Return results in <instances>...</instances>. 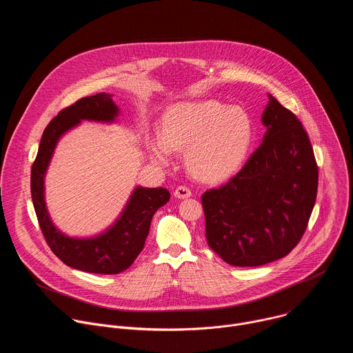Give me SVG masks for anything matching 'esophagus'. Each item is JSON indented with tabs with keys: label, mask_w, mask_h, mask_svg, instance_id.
Here are the masks:
<instances>
[{
	"label": "esophagus",
	"mask_w": 353,
	"mask_h": 353,
	"mask_svg": "<svg viewBox=\"0 0 353 353\" xmlns=\"http://www.w3.org/2000/svg\"><path fill=\"white\" fill-rule=\"evenodd\" d=\"M174 196L176 198H180V199H184V198H188L191 196V190L185 185H179L176 190H174Z\"/></svg>",
	"instance_id": "1"
}]
</instances>
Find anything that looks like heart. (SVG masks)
<instances>
[{"label":"heart","instance_id":"b5f03b06","mask_svg":"<svg viewBox=\"0 0 353 353\" xmlns=\"http://www.w3.org/2000/svg\"><path fill=\"white\" fill-rule=\"evenodd\" d=\"M254 139L250 114L216 100H188L169 106L159 134L146 138L148 154L168 166L173 152L184 149L188 172L201 181L216 183L233 176L245 161Z\"/></svg>","mask_w":353,"mask_h":353}]
</instances>
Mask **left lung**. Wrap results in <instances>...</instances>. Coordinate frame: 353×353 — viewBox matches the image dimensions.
<instances>
[{
	"label": "left lung",
	"mask_w": 353,
	"mask_h": 353,
	"mask_svg": "<svg viewBox=\"0 0 353 353\" xmlns=\"http://www.w3.org/2000/svg\"><path fill=\"white\" fill-rule=\"evenodd\" d=\"M261 145L225 185L205 191L208 245L228 264L259 267L288 256L303 236L319 184L307 132L268 93Z\"/></svg>",
	"instance_id": "left-lung-1"
}]
</instances>
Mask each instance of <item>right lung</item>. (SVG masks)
Segmentation results:
<instances>
[{
    "mask_svg": "<svg viewBox=\"0 0 353 353\" xmlns=\"http://www.w3.org/2000/svg\"><path fill=\"white\" fill-rule=\"evenodd\" d=\"M119 116L120 109L113 102V94L97 93L79 99L48 123L32 166L33 207L48 247L68 267L92 274L110 275L127 270L143 248L154 214L170 199V192L163 187L137 185L119 218L106 230L90 237L68 236L50 218L44 177L61 137L82 121L113 124Z\"/></svg>",
    "mask_w": 353,
    "mask_h": 353,
    "instance_id": "obj_1",
    "label": "right lung"
}]
</instances>
